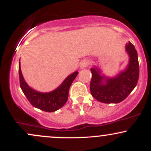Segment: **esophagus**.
<instances>
[{"label":"esophagus","mask_w":151,"mask_h":151,"mask_svg":"<svg viewBox=\"0 0 151 151\" xmlns=\"http://www.w3.org/2000/svg\"><path fill=\"white\" fill-rule=\"evenodd\" d=\"M90 65L89 60H83L82 61H81L80 65H79V67H80L81 69L85 68L86 67H87L88 65Z\"/></svg>","instance_id":"34e87169"}]
</instances>
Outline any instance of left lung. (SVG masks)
Segmentation results:
<instances>
[{"instance_id": "left-lung-1", "label": "left lung", "mask_w": 151, "mask_h": 151, "mask_svg": "<svg viewBox=\"0 0 151 151\" xmlns=\"http://www.w3.org/2000/svg\"><path fill=\"white\" fill-rule=\"evenodd\" d=\"M126 51L129 56L127 67L114 77L101 74L99 67L91 68L92 74L90 91L93 98L102 103L118 104L124 101L136 87L139 77L138 54L131 42L126 45Z\"/></svg>"}]
</instances>
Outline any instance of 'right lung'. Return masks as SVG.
<instances>
[{"label": "right lung", "mask_w": 151, "mask_h": 151, "mask_svg": "<svg viewBox=\"0 0 151 151\" xmlns=\"http://www.w3.org/2000/svg\"><path fill=\"white\" fill-rule=\"evenodd\" d=\"M18 71L20 88L26 98L34 107L46 112H54L65 104L68 99L71 84L78 74V72H73L66 78L57 89L50 92L43 93L35 91L27 85L22 77L20 62Z\"/></svg>", "instance_id": "right-lung-1"}]
</instances>
